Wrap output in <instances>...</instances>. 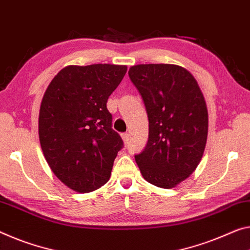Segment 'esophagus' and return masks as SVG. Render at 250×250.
<instances>
[{"label": "esophagus", "mask_w": 250, "mask_h": 250, "mask_svg": "<svg viewBox=\"0 0 250 250\" xmlns=\"http://www.w3.org/2000/svg\"><path fill=\"white\" fill-rule=\"evenodd\" d=\"M122 138H123V141H124V143L127 144L128 143V140H129V134L128 133H123L122 134Z\"/></svg>", "instance_id": "obj_1"}]
</instances>
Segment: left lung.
<instances>
[{
  "label": "left lung",
  "mask_w": 250,
  "mask_h": 250,
  "mask_svg": "<svg viewBox=\"0 0 250 250\" xmlns=\"http://www.w3.org/2000/svg\"><path fill=\"white\" fill-rule=\"evenodd\" d=\"M128 76L148 117L147 144L135 161L147 182L171 189L202 159L208 136L206 101L194 77L176 64H137Z\"/></svg>",
  "instance_id": "left-lung-1"
}]
</instances>
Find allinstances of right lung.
Listing matches in <instances>:
<instances>
[{
  "mask_svg": "<svg viewBox=\"0 0 250 250\" xmlns=\"http://www.w3.org/2000/svg\"><path fill=\"white\" fill-rule=\"evenodd\" d=\"M126 71V66L108 63L68 66L51 80L42 98V152L57 178L80 193L108 181L124 145L112 128L106 104Z\"/></svg>",
  "mask_w": 250,
  "mask_h": 250,
  "instance_id": "right-lung-1",
  "label": "right lung"
}]
</instances>
